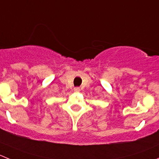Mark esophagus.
<instances>
[{"mask_svg": "<svg viewBox=\"0 0 159 159\" xmlns=\"http://www.w3.org/2000/svg\"><path fill=\"white\" fill-rule=\"evenodd\" d=\"M73 90H74V91H75V92H80V87H75Z\"/></svg>", "mask_w": 159, "mask_h": 159, "instance_id": "34e87169", "label": "esophagus"}]
</instances>
